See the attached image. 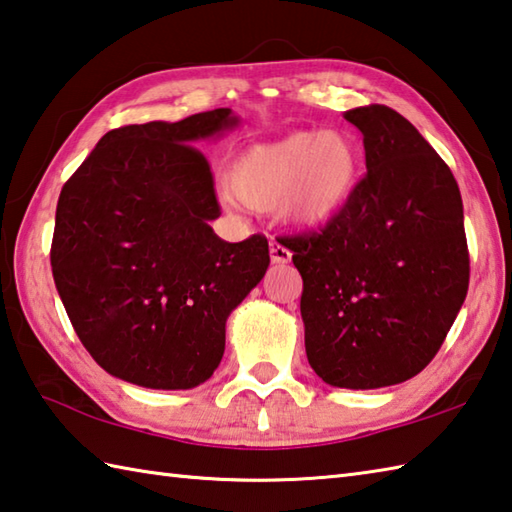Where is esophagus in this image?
<instances>
[{
  "label": "esophagus",
  "mask_w": 512,
  "mask_h": 512,
  "mask_svg": "<svg viewBox=\"0 0 512 512\" xmlns=\"http://www.w3.org/2000/svg\"><path fill=\"white\" fill-rule=\"evenodd\" d=\"M269 256H271V263L276 265H285L291 260L289 249L285 245H280L278 241H269Z\"/></svg>",
  "instance_id": "34e87169"
}]
</instances>
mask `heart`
I'll return each mask as SVG.
<instances>
[{"label":"heart","instance_id":"1","mask_svg":"<svg viewBox=\"0 0 512 512\" xmlns=\"http://www.w3.org/2000/svg\"><path fill=\"white\" fill-rule=\"evenodd\" d=\"M362 154L342 132L298 130L287 137L249 145L229 168L225 203L260 212L278 210L300 229H320L347 210L360 181Z\"/></svg>","mask_w":512,"mask_h":512}]
</instances>
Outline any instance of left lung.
<instances>
[{
	"mask_svg": "<svg viewBox=\"0 0 512 512\" xmlns=\"http://www.w3.org/2000/svg\"><path fill=\"white\" fill-rule=\"evenodd\" d=\"M367 174L336 221L287 236L302 276L307 360L340 389L413 378L440 351L468 291L462 194L451 168L402 114L344 112Z\"/></svg>",
	"mask_w": 512,
	"mask_h": 512,
	"instance_id": "8db88e82",
	"label": "left lung"
}]
</instances>
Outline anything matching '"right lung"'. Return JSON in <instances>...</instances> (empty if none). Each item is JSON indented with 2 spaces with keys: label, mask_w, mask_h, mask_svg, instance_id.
<instances>
[{
  "label": "right lung",
  "mask_w": 512,
  "mask_h": 512,
  "mask_svg": "<svg viewBox=\"0 0 512 512\" xmlns=\"http://www.w3.org/2000/svg\"><path fill=\"white\" fill-rule=\"evenodd\" d=\"M229 108L103 134L59 194L50 265L83 347L114 378L194 389L225 351L227 316L269 267L267 238L227 243L210 163L192 143Z\"/></svg>",
  "instance_id": "right-lung-1"
}]
</instances>
